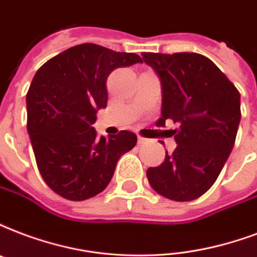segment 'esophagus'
Instances as JSON below:
<instances>
[{
	"label": "esophagus",
	"instance_id": "obj_1",
	"mask_svg": "<svg viewBox=\"0 0 257 257\" xmlns=\"http://www.w3.org/2000/svg\"><path fill=\"white\" fill-rule=\"evenodd\" d=\"M137 142H139V144H146V143L148 142V139H146V137H142L140 135H137Z\"/></svg>",
	"mask_w": 257,
	"mask_h": 257
}]
</instances>
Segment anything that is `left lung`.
Listing matches in <instances>:
<instances>
[{"mask_svg": "<svg viewBox=\"0 0 257 257\" xmlns=\"http://www.w3.org/2000/svg\"><path fill=\"white\" fill-rule=\"evenodd\" d=\"M159 76L162 117L172 120L176 142L164 162L147 170L151 187L166 198L186 202L210 189L232 152L241 120L240 93L210 59L194 52H144Z\"/></svg>", "mask_w": 257, "mask_h": 257, "instance_id": "1", "label": "left lung"}]
</instances>
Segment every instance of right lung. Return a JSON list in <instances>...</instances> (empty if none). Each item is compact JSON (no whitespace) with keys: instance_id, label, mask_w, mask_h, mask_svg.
Instances as JSON below:
<instances>
[{"instance_id":"1","label":"right lung","mask_w":257,"mask_h":257,"mask_svg":"<svg viewBox=\"0 0 257 257\" xmlns=\"http://www.w3.org/2000/svg\"><path fill=\"white\" fill-rule=\"evenodd\" d=\"M143 63L132 52L85 43L39 68L27 94V128L43 179L56 194L83 201L106 189L121 156L136 146L129 131L97 137L106 107V79L115 68Z\"/></svg>"}]
</instances>
